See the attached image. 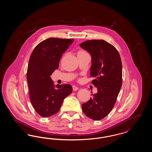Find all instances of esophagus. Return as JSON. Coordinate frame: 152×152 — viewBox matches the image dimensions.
I'll list each match as a JSON object with an SVG mask.
<instances>
[{
  "mask_svg": "<svg viewBox=\"0 0 152 152\" xmlns=\"http://www.w3.org/2000/svg\"><path fill=\"white\" fill-rule=\"evenodd\" d=\"M72 88L73 91H76L79 89V87H77V86H73Z\"/></svg>",
  "mask_w": 152,
  "mask_h": 152,
  "instance_id": "1",
  "label": "esophagus"
}]
</instances>
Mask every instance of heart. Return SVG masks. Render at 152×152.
Returning <instances> with one entry per match:
<instances>
[{
    "instance_id": "obj_1",
    "label": "heart",
    "mask_w": 152,
    "mask_h": 152,
    "mask_svg": "<svg viewBox=\"0 0 152 152\" xmlns=\"http://www.w3.org/2000/svg\"><path fill=\"white\" fill-rule=\"evenodd\" d=\"M88 53L87 52L83 50H80L79 51L77 52V55H84V54H87Z\"/></svg>"
}]
</instances>
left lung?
<instances>
[{
  "mask_svg": "<svg viewBox=\"0 0 152 152\" xmlns=\"http://www.w3.org/2000/svg\"><path fill=\"white\" fill-rule=\"evenodd\" d=\"M80 46L91 55L90 76L94 78L92 84L97 88V92L82 104V109L89 118L100 120L116 103L122 86L121 60L116 48L104 40H87Z\"/></svg>",
  "mask_w": 152,
  "mask_h": 152,
  "instance_id": "obj_1",
  "label": "left lung"
}]
</instances>
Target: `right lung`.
I'll return each instance as SVG.
<instances>
[{
    "label": "right lung",
    "mask_w": 152,
    "mask_h": 152,
    "mask_svg": "<svg viewBox=\"0 0 152 152\" xmlns=\"http://www.w3.org/2000/svg\"><path fill=\"white\" fill-rule=\"evenodd\" d=\"M73 40L50 37L38 44L31 55L27 72L29 99L40 116L47 117L58 113L64 99L72 92L69 84L55 87L50 76Z\"/></svg>",
    "instance_id": "add662e5"
}]
</instances>
